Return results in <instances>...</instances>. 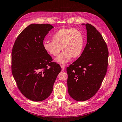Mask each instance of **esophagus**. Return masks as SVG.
<instances>
[{
    "mask_svg": "<svg viewBox=\"0 0 122 122\" xmlns=\"http://www.w3.org/2000/svg\"><path fill=\"white\" fill-rule=\"evenodd\" d=\"M61 67L62 68V71H64V70H65V67H64V66L61 65Z\"/></svg>",
    "mask_w": 122,
    "mask_h": 122,
    "instance_id": "obj_1",
    "label": "esophagus"
}]
</instances>
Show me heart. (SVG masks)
<instances>
[{
  "instance_id": "obj_1",
  "label": "heart",
  "mask_w": 122,
  "mask_h": 122,
  "mask_svg": "<svg viewBox=\"0 0 122 122\" xmlns=\"http://www.w3.org/2000/svg\"><path fill=\"white\" fill-rule=\"evenodd\" d=\"M51 40L52 42L44 41L43 48L46 53L53 56H58L62 48L63 52L56 59L59 63L66 64L73 57L78 58L83 50V35L75 28H63L57 30L52 36Z\"/></svg>"
}]
</instances>
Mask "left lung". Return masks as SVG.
Segmentation results:
<instances>
[{"label":"left lung","instance_id":"obj_1","mask_svg":"<svg viewBox=\"0 0 122 122\" xmlns=\"http://www.w3.org/2000/svg\"><path fill=\"white\" fill-rule=\"evenodd\" d=\"M85 26L86 45L79 58L66 68L69 94L77 101L89 100L97 93L108 66V51L104 39L92 25Z\"/></svg>","mask_w":122,"mask_h":122}]
</instances>
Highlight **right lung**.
<instances>
[{
    "mask_svg": "<svg viewBox=\"0 0 122 122\" xmlns=\"http://www.w3.org/2000/svg\"><path fill=\"white\" fill-rule=\"evenodd\" d=\"M53 28L50 24H31L18 36L12 48L11 71L17 87L25 97L36 102L50 96L61 71L42 46Z\"/></svg>",
    "mask_w": 122,
    "mask_h": 122,
    "instance_id": "1",
    "label": "right lung"
}]
</instances>
